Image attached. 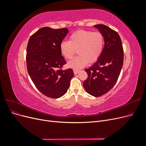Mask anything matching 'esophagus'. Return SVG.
<instances>
[{
  "label": "esophagus",
  "mask_w": 146,
  "mask_h": 146,
  "mask_svg": "<svg viewBox=\"0 0 146 146\" xmlns=\"http://www.w3.org/2000/svg\"><path fill=\"white\" fill-rule=\"evenodd\" d=\"M73 71H74V74H77L78 73V72H79V70L76 69H74L73 70Z\"/></svg>",
  "instance_id": "34e87169"
}]
</instances>
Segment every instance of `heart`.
Segmentation results:
<instances>
[{
    "label": "heart",
    "instance_id": "obj_1",
    "mask_svg": "<svg viewBox=\"0 0 146 146\" xmlns=\"http://www.w3.org/2000/svg\"><path fill=\"white\" fill-rule=\"evenodd\" d=\"M104 46V38L101 33L80 30L70 35L69 41L61 42L60 50L66 59L71 58L77 50L79 55L69 61L68 66L79 69L85 66L88 62H96L102 53Z\"/></svg>",
    "mask_w": 146,
    "mask_h": 146
}]
</instances>
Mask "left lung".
Returning a JSON list of instances; mask_svg holds the SVG:
<instances>
[{"mask_svg":"<svg viewBox=\"0 0 146 146\" xmlns=\"http://www.w3.org/2000/svg\"><path fill=\"white\" fill-rule=\"evenodd\" d=\"M94 27L102 34L105 45L98 61L85 69L88 78L83 82V87L88 94L99 97L116 84L123 66V50L121 38L116 31L103 24Z\"/></svg>","mask_w":146,"mask_h":146,"instance_id":"8db88e82","label":"left lung"}]
</instances>
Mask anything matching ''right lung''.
<instances>
[{
    "label": "right lung",
    "instance_id": "add662e5",
    "mask_svg": "<svg viewBox=\"0 0 146 146\" xmlns=\"http://www.w3.org/2000/svg\"><path fill=\"white\" fill-rule=\"evenodd\" d=\"M68 32L66 28L42 27L32 35L28 42V73L37 89L53 99H58L67 92L74 76L72 69H61L66 62L60 45Z\"/></svg>",
    "mask_w": 146,
    "mask_h": 146
}]
</instances>
